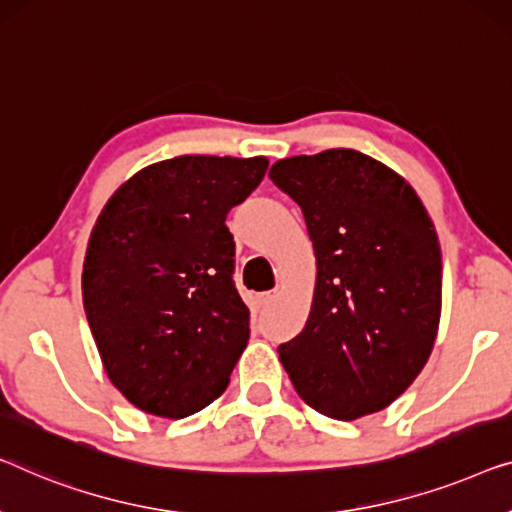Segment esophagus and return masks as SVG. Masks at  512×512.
<instances>
[{"instance_id": "obj_1", "label": "esophagus", "mask_w": 512, "mask_h": 512, "mask_svg": "<svg viewBox=\"0 0 512 512\" xmlns=\"http://www.w3.org/2000/svg\"><path fill=\"white\" fill-rule=\"evenodd\" d=\"M272 300H274V293H261V295H258V307L270 305Z\"/></svg>"}]
</instances>
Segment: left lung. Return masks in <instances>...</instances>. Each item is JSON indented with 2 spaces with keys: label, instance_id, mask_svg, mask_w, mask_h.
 <instances>
[{
  "label": "left lung",
  "instance_id": "left-lung-1",
  "mask_svg": "<svg viewBox=\"0 0 512 512\" xmlns=\"http://www.w3.org/2000/svg\"><path fill=\"white\" fill-rule=\"evenodd\" d=\"M270 180L300 205L316 256L305 328L281 344L293 388L323 416L355 420L416 381L441 318V247L402 175L355 150L281 159Z\"/></svg>",
  "mask_w": 512,
  "mask_h": 512
}]
</instances>
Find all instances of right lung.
<instances>
[{"label": "right lung", "instance_id": "1", "mask_svg": "<svg viewBox=\"0 0 512 512\" xmlns=\"http://www.w3.org/2000/svg\"><path fill=\"white\" fill-rule=\"evenodd\" d=\"M268 159L184 154L129 177L92 228L83 305L103 369L140 411L187 418L231 381L249 342L226 214Z\"/></svg>", "mask_w": 512, "mask_h": 512}]
</instances>
